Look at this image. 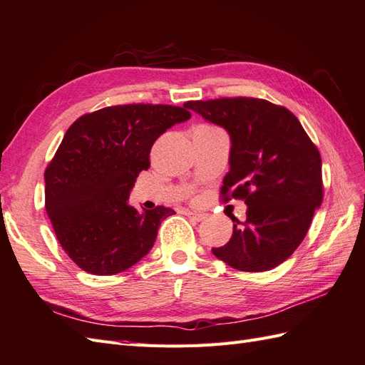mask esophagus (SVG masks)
Segmentation results:
<instances>
[{
    "mask_svg": "<svg viewBox=\"0 0 365 365\" xmlns=\"http://www.w3.org/2000/svg\"><path fill=\"white\" fill-rule=\"evenodd\" d=\"M186 216H188V217H190V219H192V220H197V222H200V220H203L205 217H207V214L197 212V211H186Z\"/></svg>",
    "mask_w": 365,
    "mask_h": 365,
    "instance_id": "obj_1",
    "label": "esophagus"
}]
</instances>
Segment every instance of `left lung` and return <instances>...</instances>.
Wrapping results in <instances>:
<instances>
[{
    "label": "left lung",
    "mask_w": 365,
    "mask_h": 365,
    "mask_svg": "<svg viewBox=\"0 0 365 365\" xmlns=\"http://www.w3.org/2000/svg\"><path fill=\"white\" fill-rule=\"evenodd\" d=\"M186 108L225 128L231 138L223 202L242 199L247 220L231 216L228 244L212 255L239 272H267L301 245L321 207L322 162L293 112L262 98L188 101Z\"/></svg>",
    "instance_id": "obj_1"
}]
</instances>
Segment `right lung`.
<instances>
[{
	"label": "right lung",
	"instance_id": "right-lung-1",
	"mask_svg": "<svg viewBox=\"0 0 365 365\" xmlns=\"http://www.w3.org/2000/svg\"><path fill=\"white\" fill-rule=\"evenodd\" d=\"M191 117L170 105H121L77 118L44 173L46 211L61 248L81 269L110 276L151 251L162 220L174 210L137 211L129 192L149 168L166 129Z\"/></svg>",
	"mask_w": 365,
	"mask_h": 365
}]
</instances>
